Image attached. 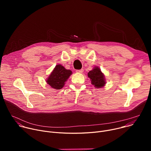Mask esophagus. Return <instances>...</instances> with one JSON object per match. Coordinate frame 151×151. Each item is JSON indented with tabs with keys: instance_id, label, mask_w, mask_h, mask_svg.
Wrapping results in <instances>:
<instances>
[{
	"instance_id": "34e87169",
	"label": "esophagus",
	"mask_w": 151,
	"mask_h": 151,
	"mask_svg": "<svg viewBox=\"0 0 151 151\" xmlns=\"http://www.w3.org/2000/svg\"><path fill=\"white\" fill-rule=\"evenodd\" d=\"M76 72L77 73H82L83 72V69H80V70H76Z\"/></svg>"
}]
</instances>
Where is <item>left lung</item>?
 Masks as SVG:
<instances>
[{
  "label": "left lung",
  "instance_id": "left-lung-1",
  "mask_svg": "<svg viewBox=\"0 0 151 151\" xmlns=\"http://www.w3.org/2000/svg\"><path fill=\"white\" fill-rule=\"evenodd\" d=\"M88 76L91 81L93 84L96 88H102L106 83L103 73L99 67H94V69L88 73Z\"/></svg>",
  "mask_w": 151,
  "mask_h": 151
}]
</instances>
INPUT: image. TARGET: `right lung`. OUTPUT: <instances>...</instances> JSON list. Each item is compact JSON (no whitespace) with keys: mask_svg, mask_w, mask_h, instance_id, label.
Returning <instances> with one entry per match:
<instances>
[{"mask_svg":"<svg viewBox=\"0 0 151 151\" xmlns=\"http://www.w3.org/2000/svg\"><path fill=\"white\" fill-rule=\"evenodd\" d=\"M72 73L70 70L66 69L61 64H57L47 79V82L52 88L60 90L64 87L65 82Z\"/></svg>","mask_w":151,"mask_h":151,"instance_id":"1","label":"right lung"}]
</instances>
